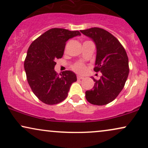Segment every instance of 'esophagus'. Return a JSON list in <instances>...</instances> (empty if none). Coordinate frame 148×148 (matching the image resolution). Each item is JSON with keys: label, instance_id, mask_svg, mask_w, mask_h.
<instances>
[{"label": "esophagus", "instance_id": "obj_1", "mask_svg": "<svg viewBox=\"0 0 148 148\" xmlns=\"http://www.w3.org/2000/svg\"><path fill=\"white\" fill-rule=\"evenodd\" d=\"M77 79H84L83 77H82V76H79V75H77Z\"/></svg>", "mask_w": 148, "mask_h": 148}]
</instances>
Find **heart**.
I'll list each match as a JSON object with an SVG mask.
<instances>
[{"instance_id": "heart-1", "label": "heart", "mask_w": 148, "mask_h": 148, "mask_svg": "<svg viewBox=\"0 0 148 148\" xmlns=\"http://www.w3.org/2000/svg\"><path fill=\"white\" fill-rule=\"evenodd\" d=\"M72 69L73 70L78 73H83L86 71V66L82 62H78L75 64L74 65H73Z\"/></svg>"}]
</instances>
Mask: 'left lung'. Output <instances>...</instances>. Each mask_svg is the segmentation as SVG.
Listing matches in <instances>:
<instances>
[{"instance_id":"1","label":"left lung","mask_w":148,"mask_h":148,"mask_svg":"<svg viewBox=\"0 0 148 148\" xmlns=\"http://www.w3.org/2000/svg\"><path fill=\"white\" fill-rule=\"evenodd\" d=\"M93 40L97 48L95 72L102 75L94 77L93 88L86 91V99L93 105L103 106L112 101L124 87L129 74L128 58L121 44L110 33L94 27L80 31Z\"/></svg>"}]
</instances>
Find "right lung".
<instances>
[{"label": "right lung", "mask_w": 148, "mask_h": 148, "mask_svg": "<svg viewBox=\"0 0 148 148\" xmlns=\"http://www.w3.org/2000/svg\"><path fill=\"white\" fill-rule=\"evenodd\" d=\"M77 36H81L79 31L51 29L29 47L24 63L27 82L34 95L46 104L64 101L71 84L77 81L73 71H63L58 75L54 70L56 59L63 56L66 41Z\"/></svg>", "instance_id": "1"}]
</instances>
